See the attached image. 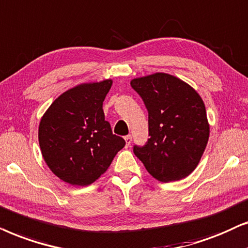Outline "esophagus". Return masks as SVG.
I'll return each instance as SVG.
<instances>
[{"instance_id":"1","label":"esophagus","mask_w":248,"mask_h":248,"mask_svg":"<svg viewBox=\"0 0 248 248\" xmlns=\"http://www.w3.org/2000/svg\"><path fill=\"white\" fill-rule=\"evenodd\" d=\"M124 140H126V146L129 147V145L131 144V140H133V138H131L130 135H128V136L124 137Z\"/></svg>"}]
</instances>
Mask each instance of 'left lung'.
<instances>
[{"instance_id":"8db88e82","label":"left lung","mask_w":248,"mask_h":248,"mask_svg":"<svg viewBox=\"0 0 248 248\" xmlns=\"http://www.w3.org/2000/svg\"><path fill=\"white\" fill-rule=\"evenodd\" d=\"M148 111V138L134 153L155 179L169 183L195 170L209 140L205 105L194 88L177 77L154 74L133 79Z\"/></svg>"}]
</instances>
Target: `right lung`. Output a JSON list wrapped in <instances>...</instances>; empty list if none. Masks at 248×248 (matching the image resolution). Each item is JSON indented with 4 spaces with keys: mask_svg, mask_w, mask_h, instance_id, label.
Returning <instances> with one entry per match:
<instances>
[{
    "mask_svg": "<svg viewBox=\"0 0 248 248\" xmlns=\"http://www.w3.org/2000/svg\"><path fill=\"white\" fill-rule=\"evenodd\" d=\"M112 80L82 84L61 94L43 115L38 140L55 176L87 186L103 174L126 141L112 133L103 101Z\"/></svg>",
    "mask_w": 248,
    "mask_h": 248,
    "instance_id": "obj_1",
    "label": "right lung"
}]
</instances>
